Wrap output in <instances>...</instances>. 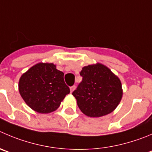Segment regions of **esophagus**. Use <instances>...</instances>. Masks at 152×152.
<instances>
[{
    "instance_id": "34e87169",
    "label": "esophagus",
    "mask_w": 152,
    "mask_h": 152,
    "mask_svg": "<svg viewBox=\"0 0 152 152\" xmlns=\"http://www.w3.org/2000/svg\"><path fill=\"white\" fill-rule=\"evenodd\" d=\"M75 86H71V87H70V91H71V92H73V91L75 90Z\"/></svg>"
}]
</instances>
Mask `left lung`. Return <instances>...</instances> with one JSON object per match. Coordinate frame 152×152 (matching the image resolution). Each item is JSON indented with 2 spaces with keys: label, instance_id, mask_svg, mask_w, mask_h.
Listing matches in <instances>:
<instances>
[{
  "label": "left lung",
  "instance_id": "8db88e82",
  "mask_svg": "<svg viewBox=\"0 0 152 152\" xmlns=\"http://www.w3.org/2000/svg\"><path fill=\"white\" fill-rule=\"evenodd\" d=\"M80 75L83 80L72 95L81 112L89 117H101L112 113L123 94L119 78L101 63L84 66Z\"/></svg>",
  "mask_w": 152,
  "mask_h": 152
}]
</instances>
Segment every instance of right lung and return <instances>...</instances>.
<instances>
[{"mask_svg": "<svg viewBox=\"0 0 152 152\" xmlns=\"http://www.w3.org/2000/svg\"><path fill=\"white\" fill-rule=\"evenodd\" d=\"M63 76L64 73L57 70L56 65L53 63H37L20 77V95L25 103L36 112H53L70 92Z\"/></svg>", "mask_w": 152, "mask_h": 152, "instance_id": "obj_1", "label": "right lung"}]
</instances>
